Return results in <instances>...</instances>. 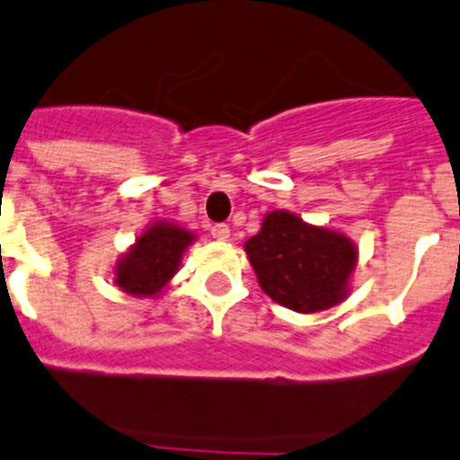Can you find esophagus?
<instances>
[{
  "instance_id": "esophagus-1",
  "label": "esophagus",
  "mask_w": 460,
  "mask_h": 460,
  "mask_svg": "<svg viewBox=\"0 0 460 460\" xmlns=\"http://www.w3.org/2000/svg\"><path fill=\"white\" fill-rule=\"evenodd\" d=\"M229 234H231L229 225H213V226H210V235H213L216 240H226V238H229Z\"/></svg>"
}]
</instances>
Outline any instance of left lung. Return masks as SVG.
Returning a JSON list of instances; mask_svg holds the SVG:
<instances>
[{
	"label": "left lung",
	"instance_id": "obj_1",
	"mask_svg": "<svg viewBox=\"0 0 460 460\" xmlns=\"http://www.w3.org/2000/svg\"><path fill=\"white\" fill-rule=\"evenodd\" d=\"M265 295L297 313H317L347 297L356 247L347 235L306 225L288 210H272L244 243Z\"/></svg>",
	"mask_w": 460,
	"mask_h": 460
}]
</instances>
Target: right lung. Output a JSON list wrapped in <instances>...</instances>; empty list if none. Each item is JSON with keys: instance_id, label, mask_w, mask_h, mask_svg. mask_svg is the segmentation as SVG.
<instances>
[{"instance_id": "right-lung-1", "label": "right lung", "mask_w": 460, "mask_h": 460, "mask_svg": "<svg viewBox=\"0 0 460 460\" xmlns=\"http://www.w3.org/2000/svg\"><path fill=\"white\" fill-rule=\"evenodd\" d=\"M195 234L170 222H154L115 265V283L128 295L152 297L167 286Z\"/></svg>"}]
</instances>
